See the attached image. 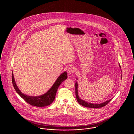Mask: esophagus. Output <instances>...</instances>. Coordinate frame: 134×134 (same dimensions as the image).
Segmentation results:
<instances>
[{
	"instance_id": "34e87169",
	"label": "esophagus",
	"mask_w": 134,
	"mask_h": 134,
	"mask_svg": "<svg viewBox=\"0 0 134 134\" xmlns=\"http://www.w3.org/2000/svg\"><path fill=\"white\" fill-rule=\"evenodd\" d=\"M74 72V68H73V67H69V68H68V69L67 70V73H68V74L69 75L72 74Z\"/></svg>"
}]
</instances>
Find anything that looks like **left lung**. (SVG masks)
Here are the masks:
<instances>
[{"label":"left lung","instance_id":"8db88e82","mask_svg":"<svg viewBox=\"0 0 134 134\" xmlns=\"http://www.w3.org/2000/svg\"><path fill=\"white\" fill-rule=\"evenodd\" d=\"M120 66V68H121V67L120 66V65L119 64ZM78 83L76 81V83H75V94H76V97L77 100L78 102L81 105H82L83 107H87V108H100L103 107H104L105 105H106L108 102H109L111 99L105 101L104 102L100 103H90V102H85V100H82V99L80 98L79 96H78Z\"/></svg>","mask_w":134,"mask_h":134}]
</instances>
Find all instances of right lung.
Segmentation results:
<instances>
[{
  "mask_svg": "<svg viewBox=\"0 0 134 134\" xmlns=\"http://www.w3.org/2000/svg\"><path fill=\"white\" fill-rule=\"evenodd\" d=\"M67 78V73L66 71H65L58 77L55 83L51 87V88L46 93H45V94L41 96H33L26 95L21 92L15 83L13 72H12V82L13 87L16 92L27 103L31 104V105L37 107H46L51 104L55 98L57 90L59 85H60L62 82H63Z\"/></svg>",
  "mask_w": 134,
  "mask_h": 134,
  "instance_id": "1",
  "label": "right lung"
}]
</instances>
